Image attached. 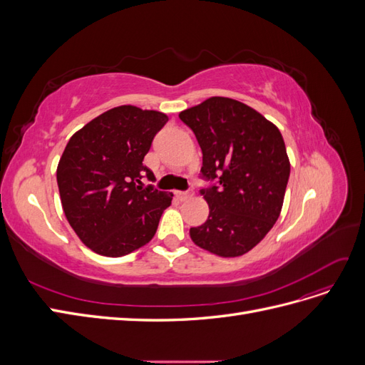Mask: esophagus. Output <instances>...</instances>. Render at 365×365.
<instances>
[{
    "label": "esophagus",
    "mask_w": 365,
    "mask_h": 365,
    "mask_svg": "<svg viewBox=\"0 0 365 365\" xmlns=\"http://www.w3.org/2000/svg\"><path fill=\"white\" fill-rule=\"evenodd\" d=\"M176 196H178V200L181 201H187V200H192L193 192H176Z\"/></svg>",
    "instance_id": "obj_1"
}]
</instances>
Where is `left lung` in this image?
I'll return each mask as SVG.
<instances>
[{
	"label": "left lung",
	"instance_id": "8db88e82",
	"mask_svg": "<svg viewBox=\"0 0 365 365\" xmlns=\"http://www.w3.org/2000/svg\"><path fill=\"white\" fill-rule=\"evenodd\" d=\"M180 118L201 146L202 176L219 182L201 192L210 213L205 224L190 228V237L215 256H244L282 212L291 163L280 130L228 97H210Z\"/></svg>",
	"mask_w": 365,
	"mask_h": 365
}]
</instances>
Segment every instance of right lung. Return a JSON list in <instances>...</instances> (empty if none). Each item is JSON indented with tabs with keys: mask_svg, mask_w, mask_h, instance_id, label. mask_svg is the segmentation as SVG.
<instances>
[{
	"mask_svg": "<svg viewBox=\"0 0 365 365\" xmlns=\"http://www.w3.org/2000/svg\"><path fill=\"white\" fill-rule=\"evenodd\" d=\"M169 117L121 105L74 132L58 164L65 217L83 245L106 257H121L155 236L172 193L143 187L155 175L143 160Z\"/></svg>",
	"mask_w": 365,
	"mask_h": 365,
	"instance_id": "add662e5",
	"label": "right lung"
}]
</instances>
